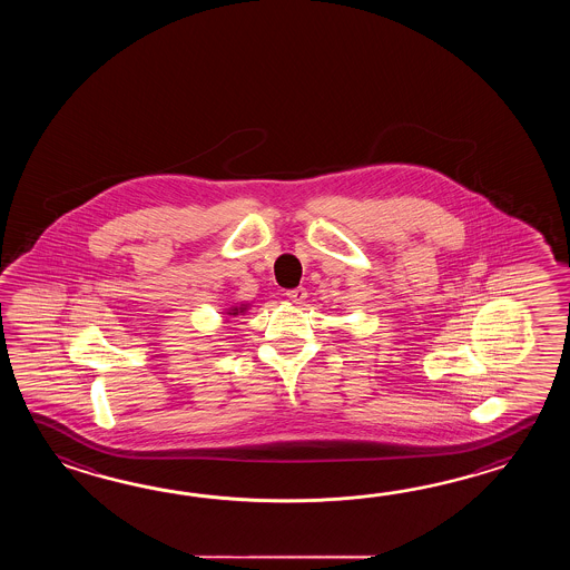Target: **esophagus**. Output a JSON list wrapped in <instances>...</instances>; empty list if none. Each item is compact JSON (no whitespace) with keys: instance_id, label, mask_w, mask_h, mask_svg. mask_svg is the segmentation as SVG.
Returning a JSON list of instances; mask_svg holds the SVG:
<instances>
[{"instance_id":"esophagus-1","label":"esophagus","mask_w":570,"mask_h":570,"mask_svg":"<svg viewBox=\"0 0 570 570\" xmlns=\"http://www.w3.org/2000/svg\"><path fill=\"white\" fill-rule=\"evenodd\" d=\"M287 299L293 303H302L305 297H307V291L303 289V287H297V289H289L287 293Z\"/></svg>"}]
</instances>
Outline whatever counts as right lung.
Masks as SVG:
<instances>
[{
	"label": "right lung",
	"instance_id": "right-lung-1",
	"mask_svg": "<svg viewBox=\"0 0 570 570\" xmlns=\"http://www.w3.org/2000/svg\"><path fill=\"white\" fill-rule=\"evenodd\" d=\"M246 309H248V305H246V303H240V305H232L230 309H226V315H243Z\"/></svg>",
	"mask_w": 570,
	"mask_h": 570
}]
</instances>
